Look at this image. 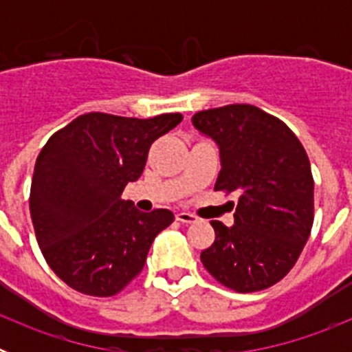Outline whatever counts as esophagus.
<instances>
[{
  "mask_svg": "<svg viewBox=\"0 0 352 352\" xmlns=\"http://www.w3.org/2000/svg\"><path fill=\"white\" fill-rule=\"evenodd\" d=\"M176 220L182 223H195L197 222V217H195L194 213H188V211H179V213L176 214Z\"/></svg>",
  "mask_w": 352,
  "mask_h": 352,
  "instance_id": "esophagus-1",
  "label": "esophagus"
}]
</instances>
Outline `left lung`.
Segmentation results:
<instances>
[{
  "instance_id": "obj_1",
  "label": "left lung",
  "mask_w": 352,
  "mask_h": 352,
  "mask_svg": "<svg viewBox=\"0 0 352 352\" xmlns=\"http://www.w3.org/2000/svg\"><path fill=\"white\" fill-rule=\"evenodd\" d=\"M192 123L220 149L214 190L239 194L234 226L211 222L214 241L201 252L204 268L236 292L272 287L296 264L312 231L307 151L284 121L256 105L199 111Z\"/></svg>"
}]
</instances>
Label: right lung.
<instances>
[{"mask_svg": "<svg viewBox=\"0 0 352 352\" xmlns=\"http://www.w3.org/2000/svg\"><path fill=\"white\" fill-rule=\"evenodd\" d=\"M179 113L139 120L88 113L52 133L35 164L30 211L52 272L89 296H114L142 272L155 236L174 222L169 210L142 213L121 194L146 166Z\"/></svg>", "mask_w": 352, "mask_h": 352, "instance_id": "obj_1", "label": "right lung"}]
</instances>
